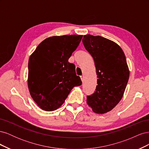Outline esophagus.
I'll use <instances>...</instances> for the list:
<instances>
[{"label":"esophagus","mask_w":149,"mask_h":149,"mask_svg":"<svg viewBox=\"0 0 149 149\" xmlns=\"http://www.w3.org/2000/svg\"><path fill=\"white\" fill-rule=\"evenodd\" d=\"M81 81L82 82H84V76L83 74L81 76Z\"/></svg>","instance_id":"34e87169"}]
</instances>
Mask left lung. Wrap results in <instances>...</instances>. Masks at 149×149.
I'll return each mask as SVG.
<instances>
[{
	"mask_svg": "<svg viewBox=\"0 0 149 149\" xmlns=\"http://www.w3.org/2000/svg\"><path fill=\"white\" fill-rule=\"evenodd\" d=\"M82 41L93 58L98 78L96 91L87 96V104L96 113H106L119 102L128 82L125 55L118 44L101 36L86 35Z\"/></svg>",
	"mask_w": 149,
	"mask_h": 149,
	"instance_id": "obj_1",
	"label": "left lung"
}]
</instances>
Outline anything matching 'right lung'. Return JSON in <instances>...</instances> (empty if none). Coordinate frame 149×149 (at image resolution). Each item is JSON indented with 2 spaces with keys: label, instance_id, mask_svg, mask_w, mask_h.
<instances>
[{
  "label": "right lung",
  "instance_id": "add662e5",
  "mask_svg": "<svg viewBox=\"0 0 149 149\" xmlns=\"http://www.w3.org/2000/svg\"><path fill=\"white\" fill-rule=\"evenodd\" d=\"M82 37L71 35L47 38L30 56L28 86L31 97L42 109H57L73 87L81 85L75 65L68 59Z\"/></svg>",
  "mask_w": 149,
  "mask_h": 149
}]
</instances>
